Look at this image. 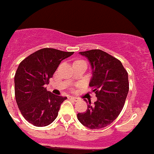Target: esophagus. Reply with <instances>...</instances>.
<instances>
[{
	"label": "esophagus",
	"instance_id": "obj_1",
	"mask_svg": "<svg viewBox=\"0 0 154 154\" xmlns=\"http://www.w3.org/2000/svg\"><path fill=\"white\" fill-rule=\"evenodd\" d=\"M68 98L71 99V100H72V101H77L79 100L78 97H69Z\"/></svg>",
	"mask_w": 154,
	"mask_h": 154
}]
</instances>
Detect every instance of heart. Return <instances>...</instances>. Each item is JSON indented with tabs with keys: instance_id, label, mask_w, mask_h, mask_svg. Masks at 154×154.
Here are the masks:
<instances>
[{
	"instance_id": "obj_1",
	"label": "heart",
	"mask_w": 154,
	"mask_h": 154,
	"mask_svg": "<svg viewBox=\"0 0 154 154\" xmlns=\"http://www.w3.org/2000/svg\"><path fill=\"white\" fill-rule=\"evenodd\" d=\"M76 61H80V60H76ZM76 61H75V62H76Z\"/></svg>"
}]
</instances>
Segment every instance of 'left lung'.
<instances>
[{"label": "left lung", "instance_id": "left-lung-1", "mask_svg": "<svg viewBox=\"0 0 154 154\" xmlns=\"http://www.w3.org/2000/svg\"><path fill=\"white\" fill-rule=\"evenodd\" d=\"M87 57L93 69L90 86L97 101L87 105L85 112L77 114L79 121L90 129L105 128L120 115L129 91L127 70L116 57L101 49L80 52Z\"/></svg>", "mask_w": 154, "mask_h": 154}]
</instances>
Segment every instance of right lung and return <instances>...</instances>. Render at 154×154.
Returning <instances> with one entry per match:
<instances>
[{
	"mask_svg": "<svg viewBox=\"0 0 154 154\" xmlns=\"http://www.w3.org/2000/svg\"><path fill=\"white\" fill-rule=\"evenodd\" d=\"M74 52L44 48L21 61L15 75V96L25 120L36 127L53 123L60 105L67 97L47 91L49 82L60 62Z\"/></svg>",
	"mask_w": 154,
	"mask_h": 154,
	"instance_id": "right-lung-1",
	"label": "right lung"
}]
</instances>
